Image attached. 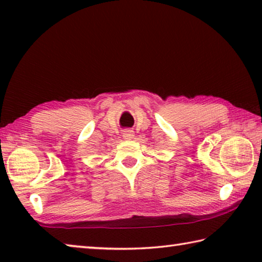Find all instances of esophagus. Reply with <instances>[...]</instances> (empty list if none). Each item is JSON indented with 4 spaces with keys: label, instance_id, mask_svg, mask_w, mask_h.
<instances>
[{
    "label": "esophagus",
    "instance_id": "34e87169",
    "mask_svg": "<svg viewBox=\"0 0 262 262\" xmlns=\"http://www.w3.org/2000/svg\"><path fill=\"white\" fill-rule=\"evenodd\" d=\"M122 137L125 140H132L133 137H134V132L130 130V129H127L122 133Z\"/></svg>",
    "mask_w": 262,
    "mask_h": 262
}]
</instances>
